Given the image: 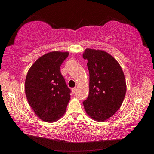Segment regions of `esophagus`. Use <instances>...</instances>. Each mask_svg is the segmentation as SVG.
Returning <instances> with one entry per match:
<instances>
[{
    "label": "esophagus",
    "instance_id": "obj_1",
    "mask_svg": "<svg viewBox=\"0 0 154 154\" xmlns=\"http://www.w3.org/2000/svg\"><path fill=\"white\" fill-rule=\"evenodd\" d=\"M76 91H77V88H72V92L73 93V94H75V92H76Z\"/></svg>",
    "mask_w": 154,
    "mask_h": 154
}]
</instances>
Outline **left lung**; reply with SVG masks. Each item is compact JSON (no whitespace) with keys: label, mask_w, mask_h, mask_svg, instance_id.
Wrapping results in <instances>:
<instances>
[{"label":"left lung","mask_w":154,"mask_h":154,"mask_svg":"<svg viewBox=\"0 0 154 154\" xmlns=\"http://www.w3.org/2000/svg\"><path fill=\"white\" fill-rule=\"evenodd\" d=\"M83 58L88 60L90 73L89 95L83 106L94 120L104 122L123 103L126 92L124 72L118 62L103 50L87 48Z\"/></svg>","instance_id":"obj_1"}]
</instances>
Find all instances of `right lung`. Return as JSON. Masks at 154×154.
I'll return each instance as SVG.
<instances>
[{
    "label": "right lung",
    "instance_id": "right-lung-1",
    "mask_svg": "<svg viewBox=\"0 0 154 154\" xmlns=\"http://www.w3.org/2000/svg\"><path fill=\"white\" fill-rule=\"evenodd\" d=\"M68 51H51L41 56L28 70L25 93L35 113L46 122H55L66 111L71 90L65 83L60 67Z\"/></svg>",
    "mask_w": 154,
    "mask_h": 154
}]
</instances>
